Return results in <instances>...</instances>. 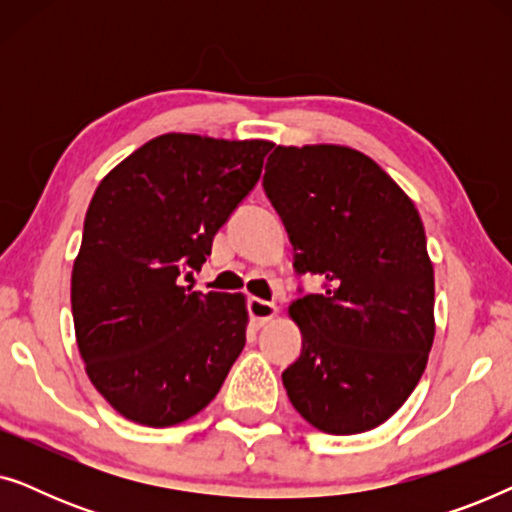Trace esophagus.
Returning a JSON list of instances; mask_svg holds the SVG:
<instances>
[{
    "mask_svg": "<svg viewBox=\"0 0 512 512\" xmlns=\"http://www.w3.org/2000/svg\"><path fill=\"white\" fill-rule=\"evenodd\" d=\"M247 310H249L251 321H254L256 326L268 324V321L277 314V307L268 303V300H261V298H249L247 300Z\"/></svg>",
    "mask_w": 512,
    "mask_h": 512,
    "instance_id": "esophagus-1",
    "label": "esophagus"
}]
</instances>
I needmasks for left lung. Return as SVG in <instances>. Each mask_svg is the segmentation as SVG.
Listing matches in <instances>:
<instances>
[{
    "mask_svg": "<svg viewBox=\"0 0 512 512\" xmlns=\"http://www.w3.org/2000/svg\"><path fill=\"white\" fill-rule=\"evenodd\" d=\"M263 188L321 293L293 300L300 356L289 401L319 431L375 429L408 401L429 359L433 265L419 212L375 160L347 146H277Z\"/></svg>",
    "mask_w": 512,
    "mask_h": 512,
    "instance_id": "left-lung-1",
    "label": "left lung"
}]
</instances>
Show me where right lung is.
Wrapping results in <instances>:
<instances>
[{"instance_id":"add662e5","label":"right lung","mask_w":512,"mask_h":512,"mask_svg":"<svg viewBox=\"0 0 512 512\" xmlns=\"http://www.w3.org/2000/svg\"><path fill=\"white\" fill-rule=\"evenodd\" d=\"M263 139L160 135L100 181L72 270L76 345L111 408L174 426L209 405L247 342L242 293L181 286L258 184Z\"/></svg>"}]
</instances>
